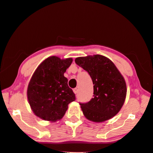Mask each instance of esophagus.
Returning <instances> with one entry per match:
<instances>
[{"label": "esophagus", "instance_id": "1", "mask_svg": "<svg viewBox=\"0 0 153 153\" xmlns=\"http://www.w3.org/2000/svg\"><path fill=\"white\" fill-rule=\"evenodd\" d=\"M73 91H74V93L75 94H77V92H78V89H77V88H74V90H73Z\"/></svg>", "mask_w": 153, "mask_h": 153}]
</instances>
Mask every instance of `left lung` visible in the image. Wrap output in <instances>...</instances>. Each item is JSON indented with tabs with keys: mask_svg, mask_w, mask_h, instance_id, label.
<instances>
[{
	"mask_svg": "<svg viewBox=\"0 0 153 153\" xmlns=\"http://www.w3.org/2000/svg\"><path fill=\"white\" fill-rule=\"evenodd\" d=\"M76 63L88 73L93 86V98L79 103L84 115L93 122H103L114 116L125 102L127 86L115 65L103 56L78 57Z\"/></svg>",
	"mask_w": 153,
	"mask_h": 153,
	"instance_id": "8db88e82",
	"label": "left lung"
}]
</instances>
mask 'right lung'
<instances>
[{"instance_id":"right-lung-1","label":"right lung","mask_w":153,"mask_h":153,"mask_svg":"<svg viewBox=\"0 0 153 153\" xmlns=\"http://www.w3.org/2000/svg\"><path fill=\"white\" fill-rule=\"evenodd\" d=\"M73 61L51 56L35 70L29 82L27 96L35 114L43 120L56 121L63 117L76 95L68 86L64 73Z\"/></svg>"}]
</instances>
